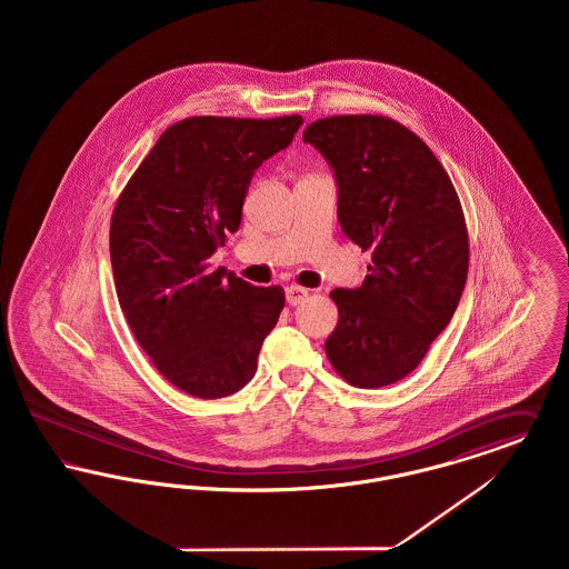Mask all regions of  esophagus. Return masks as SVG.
Returning a JSON list of instances; mask_svg holds the SVG:
<instances>
[{
    "label": "esophagus",
    "instance_id": "34e87169",
    "mask_svg": "<svg viewBox=\"0 0 569 569\" xmlns=\"http://www.w3.org/2000/svg\"><path fill=\"white\" fill-rule=\"evenodd\" d=\"M309 297V290H305V288H300V286H288L286 288V298H288V302L295 307L298 302H302L305 298Z\"/></svg>",
    "mask_w": 569,
    "mask_h": 569
}]
</instances>
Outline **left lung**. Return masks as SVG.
I'll return each mask as SVG.
<instances>
[{"label":"left lung","mask_w":569,"mask_h":569,"mask_svg":"<svg viewBox=\"0 0 569 569\" xmlns=\"http://www.w3.org/2000/svg\"><path fill=\"white\" fill-rule=\"evenodd\" d=\"M302 140L332 166L341 228L373 262L360 288L330 292L339 322L326 356L356 388L390 386L457 311L469 269L459 193L425 140L390 117H326Z\"/></svg>","instance_id":"8db88e82"}]
</instances>
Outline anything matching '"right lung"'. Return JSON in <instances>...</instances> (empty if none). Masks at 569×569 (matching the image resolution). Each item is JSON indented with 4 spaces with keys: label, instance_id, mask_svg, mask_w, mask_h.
Masks as SVG:
<instances>
[{
    "label": "right lung",
    "instance_id": "add662e5",
    "mask_svg": "<svg viewBox=\"0 0 569 569\" xmlns=\"http://www.w3.org/2000/svg\"><path fill=\"white\" fill-rule=\"evenodd\" d=\"M300 114H200L172 123L119 193L110 262L121 311L156 369L196 399H221L256 373L286 305L209 258L241 226L253 172L286 149Z\"/></svg>",
    "mask_w": 569,
    "mask_h": 569
}]
</instances>
